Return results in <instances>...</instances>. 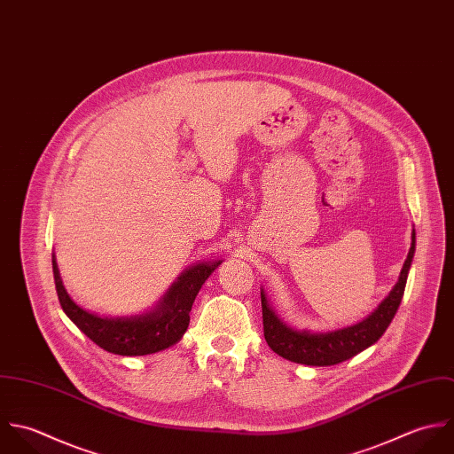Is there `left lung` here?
Masks as SVG:
<instances>
[{"instance_id":"1","label":"left lung","mask_w":454,"mask_h":454,"mask_svg":"<svg viewBox=\"0 0 454 454\" xmlns=\"http://www.w3.org/2000/svg\"><path fill=\"white\" fill-rule=\"evenodd\" d=\"M416 251V231L412 230V244L407 254V260L402 267L398 282L391 289V293L380 301V305L360 323L353 326H346L340 330L326 332V333H312V332H298L278 319L275 314L265 291L262 289V310H263V332L265 340L273 353L300 364L310 366H330L337 363L346 362L358 353L375 344L389 323L393 321L403 291L407 284V275Z\"/></svg>"}]
</instances>
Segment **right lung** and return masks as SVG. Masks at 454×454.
Instances as JSON below:
<instances>
[{
  "label": "right lung",
  "mask_w": 454,
  "mask_h": 454,
  "mask_svg": "<svg viewBox=\"0 0 454 454\" xmlns=\"http://www.w3.org/2000/svg\"><path fill=\"white\" fill-rule=\"evenodd\" d=\"M223 262L196 263L181 273L156 309L126 317H105L79 307L67 293L56 258L52 272L65 314L101 349L121 356H144L177 344L189 325L192 301L203 282Z\"/></svg>",
  "instance_id": "add662e5"
}]
</instances>
